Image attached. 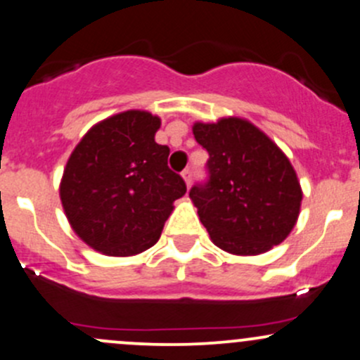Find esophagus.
<instances>
[{"label":"esophagus","mask_w":360,"mask_h":360,"mask_svg":"<svg viewBox=\"0 0 360 360\" xmlns=\"http://www.w3.org/2000/svg\"><path fill=\"white\" fill-rule=\"evenodd\" d=\"M183 179H184V183H186V186L190 188V186H191V181H193V172H191V169H184V170H183Z\"/></svg>","instance_id":"34e87169"}]
</instances>
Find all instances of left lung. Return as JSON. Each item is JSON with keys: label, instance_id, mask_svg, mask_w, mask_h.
I'll use <instances>...</instances> for the list:
<instances>
[{"label": "left lung", "instance_id": "8db88e82", "mask_svg": "<svg viewBox=\"0 0 360 360\" xmlns=\"http://www.w3.org/2000/svg\"><path fill=\"white\" fill-rule=\"evenodd\" d=\"M193 134L209 151L205 183L190 196L219 248L257 255L279 245L298 219L300 183L286 155L248 120L196 122Z\"/></svg>", "mask_w": 360, "mask_h": 360}]
</instances>
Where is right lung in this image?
Returning <instances> with one entry per match:
<instances>
[{"mask_svg": "<svg viewBox=\"0 0 360 360\" xmlns=\"http://www.w3.org/2000/svg\"><path fill=\"white\" fill-rule=\"evenodd\" d=\"M160 119L127 110L91 127L72 151L60 198L72 229L91 248L127 257L153 247L186 183L155 143Z\"/></svg>", "mask_w": 360, "mask_h": 360, "instance_id": "obj_1", "label": "right lung"}]
</instances>
